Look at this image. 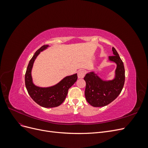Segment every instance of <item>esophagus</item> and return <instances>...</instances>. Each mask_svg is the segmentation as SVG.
Segmentation results:
<instances>
[{
  "instance_id": "obj_1",
  "label": "esophagus",
  "mask_w": 148,
  "mask_h": 148,
  "mask_svg": "<svg viewBox=\"0 0 148 148\" xmlns=\"http://www.w3.org/2000/svg\"><path fill=\"white\" fill-rule=\"evenodd\" d=\"M85 74H86V72H85V71L83 70H80L78 71V77L79 78H83Z\"/></svg>"
}]
</instances>
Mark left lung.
<instances>
[{
  "label": "left lung",
  "instance_id": "8db88e82",
  "mask_svg": "<svg viewBox=\"0 0 148 148\" xmlns=\"http://www.w3.org/2000/svg\"><path fill=\"white\" fill-rule=\"evenodd\" d=\"M114 56L109 59L117 64L115 77L110 81H103L94 72L87 73L84 78L86 82L85 97L93 107H103L110 104L118 97L125 83V69L122 60L117 51L112 47Z\"/></svg>",
  "mask_w": 148,
  "mask_h": 148
}]
</instances>
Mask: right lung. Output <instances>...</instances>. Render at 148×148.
<instances>
[{
  "mask_svg": "<svg viewBox=\"0 0 148 148\" xmlns=\"http://www.w3.org/2000/svg\"><path fill=\"white\" fill-rule=\"evenodd\" d=\"M48 45H44L34 53L28 64L25 73V86L28 92L33 100L43 107L51 108L60 106L64 101L69 88L77 82V74L66 77L55 86L49 88H40L35 86L31 77V69L36 58L40 52L47 48Z\"/></svg>",
  "mask_w": 148,
  "mask_h": 148,
  "instance_id": "add662e5",
  "label": "right lung"
}]
</instances>
